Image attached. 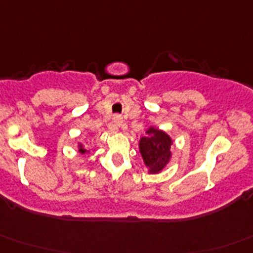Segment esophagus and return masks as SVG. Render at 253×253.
I'll list each match as a JSON object with an SVG mask.
<instances>
[{
	"instance_id": "obj_1",
	"label": "esophagus",
	"mask_w": 253,
	"mask_h": 253,
	"mask_svg": "<svg viewBox=\"0 0 253 253\" xmlns=\"http://www.w3.org/2000/svg\"><path fill=\"white\" fill-rule=\"evenodd\" d=\"M113 124H115V126H117V127L122 126V124H124V120H122L121 116L120 115L113 116Z\"/></svg>"
}]
</instances>
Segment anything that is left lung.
Here are the masks:
<instances>
[{
	"label": "left lung",
	"instance_id": "obj_1",
	"mask_svg": "<svg viewBox=\"0 0 253 253\" xmlns=\"http://www.w3.org/2000/svg\"><path fill=\"white\" fill-rule=\"evenodd\" d=\"M171 145L169 134L153 127L148 129L147 136L141 138L140 152L151 173H157L166 166L171 157Z\"/></svg>",
	"mask_w": 253,
	"mask_h": 253
}]
</instances>
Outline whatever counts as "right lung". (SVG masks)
<instances>
[{
    "label": "right lung",
    "mask_w": 253,
    "mask_h": 253,
    "mask_svg": "<svg viewBox=\"0 0 253 253\" xmlns=\"http://www.w3.org/2000/svg\"><path fill=\"white\" fill-rule=\"evenodd\" d=\"M80 152H81V153L86 152V150H84V146H81V145H80Z\"/></svg>",
    "instance_id": "obj_1"
}]
</instances>
